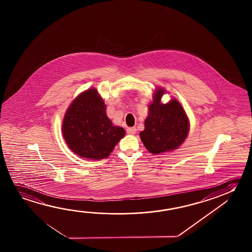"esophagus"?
<instances>
[{
  "instance_id": "1",
  "label": "esophagus",
  "mask_w": 252,
  "mask_h": 252,
  "mask_svg": "<svg viewBox=\"0 0 252 252\" xmlns=\"http://www.w3.org/2000/svg\"><path fill=\"white\" fill-rule=\"evenodd\" d=\"M136 131V128L135 127H128L126 129V132H127L128 134H134Z\"/></svg>"
}]
</instances>
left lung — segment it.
Returning a JSON list of instances; mask_svg holds the SVG:
<instances>
[{
    "label": "left lung",
    "instance_id": "1",
    "mask_svg": "<svg viewBox=\"0 0 252 252\" xmlns=\"http://www.w3.org/2000/svg\"><path fill=\"white\" fill-rule=\"evenodd\" d=\"M163 93L161 89L156 92L144 131L140 133L146 149L155 155L178 149L189 132V120L181 104L176 99L161 103Z\"/></svg>",
    "mask_w": 252,
    "mask_h": 252
}]
</instances>
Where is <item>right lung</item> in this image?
I'll list each match as a JSON object with an SVG mask.
<instances>
[{
    "label": "right lung",
    "mask_w": 252,
    "mask_h": 252,
    "mask_svg": "<svg viewBox=\"0 0 252 252\" xmlns=\"http://www.w3.org/2000/svg\"><path fill=\"white\" fill-rule=\"evenodd\" d=\"M105 104L95 89L79 95L67 109L62 124L63 137L69 149L83 158H106L125 136L105 112Z\"/></svg>",
    "instance_id": "1"
}]
</instances>
